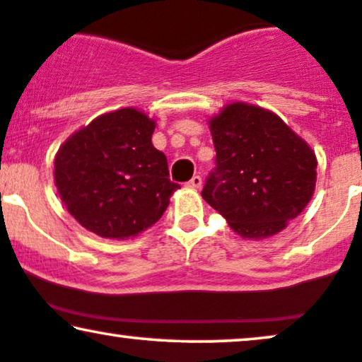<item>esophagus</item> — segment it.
Returning <instances> with one entry per match:
<instances>
[{"label": "esophagus", "mask_w": 362, "mask_h": 362, "mask_svg": "<svg viewBox=\"0 0 362 362\" xmlns=\"http://www.w3.org/2000/svg\"><path fill=\"white\" fill-rule=\"evenodd\" d=\"M186 185L189 186V188H194V189H198V188H202V185H203V180H202V176H193L191 177V180L186 182Z\"/></svg>", "instance_id": "obj_1"}]
</instances>
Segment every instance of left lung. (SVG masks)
Returning a JSON list of instances; mask_svg holds the SVG:
<instances>
[{
	"label": "left lung",
	"mask_w": 362,
	"mask_h": 362,
	"mask_svg": "<svg viewBox=\"0 0 362 362\" xmlns=\"http://www.w3.org/2000/svg\"><path fill=\"white\" fill-rule=\"evenodd\" d=\"M216 158L202 196L243 238H267L297 218L315 188L312 149L279 115L236 102L209 122Z\"/></svg>",
	"instance_id": "left-lung-1"
}]
</instances>
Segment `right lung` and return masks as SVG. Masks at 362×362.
Returning a JSON list of instances; mask_svg holds the SVG:
<instances>
[{"instance_id":"add662e5","label":"right lung","mask_w":362,"mask_h":362,"mask_svg":"<svg viewBox=\"0 0 362 362\" xmlns=\"http://www.w3.org/2000/svg\"><path fill=\"white\" fill-rule=\"evenodd\" d=\"M154 120L120 109L70 136L55 156V185L83 228L104 238L136 236L163 216L180 185L151 142Z\"/></svg>"}]
</instances>
